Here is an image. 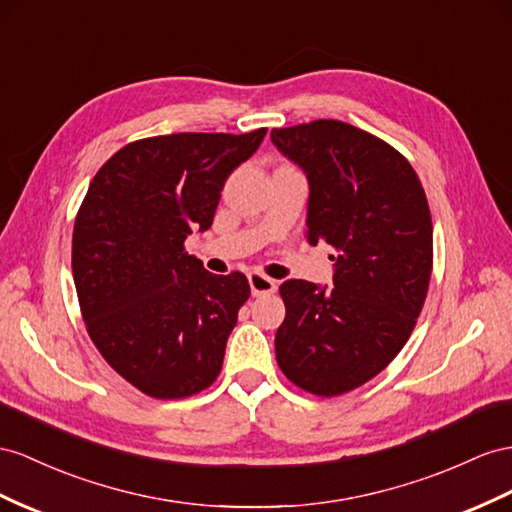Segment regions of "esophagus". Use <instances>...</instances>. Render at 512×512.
<instances>
[{
	"label": "esophagus",
	"mask_w": 512,
	"mask_h": 512,
	"mask_svg": "<svg viewBox=\"0 0 512 512\" xmlns=\"http://www.w3.org/2000/svg\"><path fill=\"white\" fill-rule=\"evenodd\" d=\"M248 283H251L253 296H268V294L277 292V281L266 277V274H261V272L248 274Z\"/></svg>",
	"instance_id": "34e87169"
}]
</instances>
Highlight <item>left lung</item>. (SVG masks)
<instances>
[{
    "mask_svg": "<svg viewBox=\"0 0 512 512\" xmlns=\"http://www.w3.org/2000/svg\"><path fill=\"white\" fill-rule=\"evenodd\" d=\"M270 138L307 173L309 242L337 253L331 290L300 279L279 287L277 363L313 396H344L396 359L422 313L432 272L426 192L400 151L355 125L320 119Z\"/></svg>",
    "mask_w": 512,
    "mask_h": 512,
    "instance_id": "obj_1",
    "label": "left lung"
}]
</instances>
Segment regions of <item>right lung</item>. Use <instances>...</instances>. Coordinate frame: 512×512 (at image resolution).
I'll use <instances>...</instances> for the list:
<instances>
[{
  "mask_svg": "<svg viewBox=\"0 0 512 512\" xmlns=\"http://www.w3.org/2000/svg\"><path fill=\"white\" fill-rule=\"evenodd\" d=\"M266 131L129 142L77 209L71 264L86 331L110 368L151 398L194 396L222 370L251 287L242 272H207L183 242L212 227L227 177Z\"/></svg>",
  "mask_w": 512,
  "mask_h": 512,
  "instance_id": "add662e5",
  "label": "right lung"
}]
</instances>
